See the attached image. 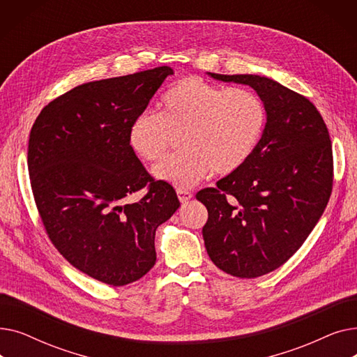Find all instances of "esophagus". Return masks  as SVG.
<instances>
[{
  "label": "esophagus",
  "mask_w": 357,
  "mask_h": 357,
  "mask_svg": "<svg viewBox=\"0 0 357 357\" xmlns=\"http://www.w3.org/2000/svg\"><path fill=\"white\" fill-rule=\"evenodd\" d=\"M176 194H178V198H179L181 202H186V201H190L192 198V192L186 191V190H178Z\"/></svg>",
  "instance_id": "34e87169"
}]
</instances>
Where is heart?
Listing matches in <instances>:
<instances>
[{
    "instance_id": "heart-1",
    "label": "heart",
    "mask_w": 357,
    "mask_h": 357,
    "mask_svg": "<svg viewBox=\"0 0 357 357\" xmlns=\"http://www.w3.org/2000/svg\"><path fill=\"white\" fill-rule=\"evenodd\" d=\"M159 112L144 111L128 130L135 153L147 162L160 160L181 137L182 152L165 159L155 175L188 190L211 171L234 172L253 155L265 133V102L249 88H224L198 77H185L169 88Z\"/></svg>"
}]
</instances>
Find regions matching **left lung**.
Masks as SVG:
<instances>
[{"instance_id": "1", "label": "left lung", "mask_w": 357, "mask_h": 357, "mask_svg": "<svg viewBox=\"0 0 357 357\" xmlns=\"http://www.w3.org/2000/svg\"><path fill=\"white\" fill-rule=\"evenodd\" d=\"M208 75L252 86L268 112L249 160L195 195L208 211L202 237L214 265L257 278L282 266L323 215L333 190L331 140L301 93L259 75Z\"/></svg>"}]
</instances>
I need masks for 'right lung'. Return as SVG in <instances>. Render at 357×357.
Returning <instances> with one entry per match:
<instances>
[{"label": "right lung", "mask_w": 357, "mask_h": 357, "mask_svg": "<svg viewBox=\"0 0 357 357\" xmlns=\"http://www.w3.org/2000/svg\"><path fill=\"white\" fill-rule=\"evenodd\" d=\"M169 75L159 66L75 86L30 131V185L45 230L73 268L107 285L131 284L153 268L156 229L181 205L128 142L131 123ZM140 189L145 195L127 203Z\"/></svg>", "instance_id": "obj_1"}]
</instances>
